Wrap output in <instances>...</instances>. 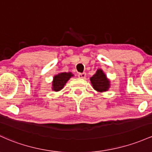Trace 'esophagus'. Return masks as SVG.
I'll return each instance as SVG.
<instances>
[{
    "mask_svg": "<svg viewBox=\"0 0 152 152\" xmlns=\"http://www.w3.org/2000/svg\"><path fill=\"white\" fill-rule=\"evenodd\" d=\"M86 73L84 72V73H79V74H78V76H79V78H81V79H85L86 78Z\"/></svg>",
    "mask_w": 152,
    "mask_h": 152,
    "instance_id": "1",
    "label": "esophagus"
}]
</instances>
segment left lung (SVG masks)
I'll return each mask as SVG.
<instances>
[{
  "label": "left lung",
  "mask_w": 152,
  "mask_h": 152,
  "mask_svg": "<svg viewBox=\"0 0 152 152\" xmlns=\"http://www.w3.org/2000/svg\"><path fill=\"white\" fill-rule=\"evenodd\" d=\"M91 84L95 90L98 91H105L109 89L110 81L102 70H97L96 73L90 79Z\"/></svg>",
  "instance_id": "1"
}]
</instances>
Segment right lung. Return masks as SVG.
<instances>
[{
  "mask_svg": "<svg viewBox=\"0 0 152 152\" xmlns=\"http://www.w3.org/2000/svg\"><path fill=\"white\" fill-rule=\"evenodd\" d=\"M71 76H73L71 73H61L55 76L53 81V89L56 91L62 89Z\"/></svg>",
  "mask_w": 152,
  "mask_h": 152,
  "instance_id": "1",
  "label": "right lung"
}]
</instances>
